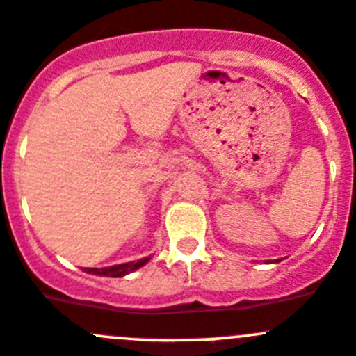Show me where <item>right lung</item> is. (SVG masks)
<instances>
[{"label":"right lung","mask_w":356,"mask_h":356,"mask_svg":"<svg viewBox=\"0 0 356 356\" xmlns=\"http://www.w3.org/2000/svg\"><path fill=\"white\" fill-rule=\"evenodd\" d=\"M149 261L150 257H143L140 259V261L124 262V264L108 266V268H83V271L90 275H99V277H126V275L133 273V271H136L138 268L145 266Z\"/></svg>","instance_id":"1"}]
</instances>
